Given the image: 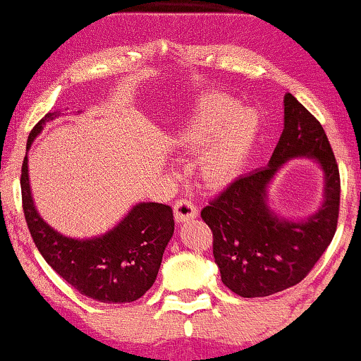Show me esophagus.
I'll list each match as a JSON object with an SVG mask.
<instances>
[{
  "instance_id": "1",
  "label": "esophagus",
  "mask_w": 361,
  "mask_h": 361,
  "mask_svg": "<svg viewBox=\"0 0 361 361\" xmlns=\"http://www.w3.org/2000/svg\"><path fill=\"white\" fill-rule=\"evenodd\" d=\"M197 215H198V209L192 200H188V198H180V200H176L175 204L176 222L190 221V219H195Z\"/></svg>"
}]
</instances>
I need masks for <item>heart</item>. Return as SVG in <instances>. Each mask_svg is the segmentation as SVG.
<instances>
[{
  "label": "heart",
  "instance_id": "obj_1",
  "mask_svg": "<svg viewBox=\"0 0 361 361\" xmlns=\"http://www.w3.org/2000/svg\"><path fill=\"white\" fill-rule=\"evenodd\" d=\"M224 94L207 97L198 109L178 127L176 144L183 151H204L200 176L209 186L233 181L246 161L258 132L255 111L239 109Z\"/></svg>",
  "mask_w": 361,
  "mask_h": 361
}]
</instances>
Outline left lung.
<instances>
[{
    "label": "left lung",
    "mask_w": 361,
    "mask_h": 361,
    "mask_svg": "<svg viewBox=\"0 0 361 361\" xmlns=\"http://www.w3.org/2000/svg\"><path fill=\"white\" fill-rule=\"evenodd\" d=\"M285 128L270 164L227 185L202 210L214 235L222 283L241 297H267L293 287L312 270L338 227L341 181L336 157L319 120L285 94ZM309 155L326 176L325 204L305 223L279 219L266 205V186L283 162Z\"/></svg>",
    "instance_id": "left-lung-1"
}]
</instances>
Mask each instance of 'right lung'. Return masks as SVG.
<instances>
[{"mask_svg": "<svg viewBox=\"0 0 361 361\" xmlns=\"http://www.w3.org/2000/svg\"><path fill=\"white\" fill-rule=\"evenodd\" d=\"M52 118L54 114H47L32 128L27 149ZM20 186L25 221L37 250L81 295L106 304H126L140 299L152 287L164 247L175 231L171 207L154 202L139 204L110 233L80 241L56 233L37 214L28 183L27 156Z\"/></svg>", "mask_w": 361, "mask_h": 361, "instance_id": "obj_1", "label": "right lung"}]
</instances>
